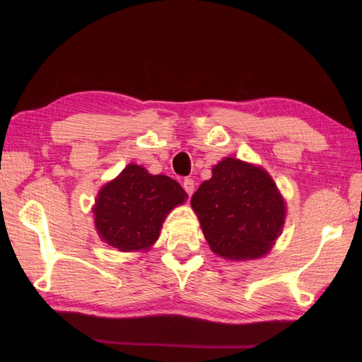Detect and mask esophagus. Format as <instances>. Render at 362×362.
Masks as SVG:
<instances>
[{
  "label": "esophagus",
  "instance_id": "1",
  "mask_svg": "<svg viewBox=\"0 0 362 362\" xmlns=\"http://www.w3.org/2000/svg\"><path fill=\"white\" fill-rule=\"evenodd\" d=\"M182 187H184L185 193H187L189 196H192L193 192H194V181L192 178H185L182 181Z\"/></svg>",
  "mask_w": 362,
  "mask_h": 362
}]
</instances>
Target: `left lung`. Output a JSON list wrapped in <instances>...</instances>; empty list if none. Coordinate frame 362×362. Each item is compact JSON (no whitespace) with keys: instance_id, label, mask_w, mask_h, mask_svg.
<instances>
[{"instance_id":"8db88e82","label":"left lung","mask_w":362,"mask_h":362,"mask_svg":"<svg viewBox=\"0 0 362 362\" xmlns=\"http://www.w3.org/2000/svg\"><path fill=\"white\" fill-rule=\"evenodd\" d=\"M204 235L214 254L228 259L266 255L281 234L286 204L261 168L225 158L192 196Z\"/></svg>"}]
</instances>
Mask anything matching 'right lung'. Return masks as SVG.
I'll return each instance as SVG.
<instances>
[{
    "label": "right lung",
    "instance_id": "1",
    "mask_svg": "<svg viewBox=\"0 0 362 362\" xmlns=\"http://www.w3.org/2000/svg\"><path fill=\"white\" fill-rule=\"evenodd\" d=\"M185 196L181 185L166 175H151L129 164L98 194L96 229L105 243L119 250L148 249L158 238L164 217Z\"/></svg>",
    "mask_w": 362,
    "mask_h": 362
}]
</instances>
